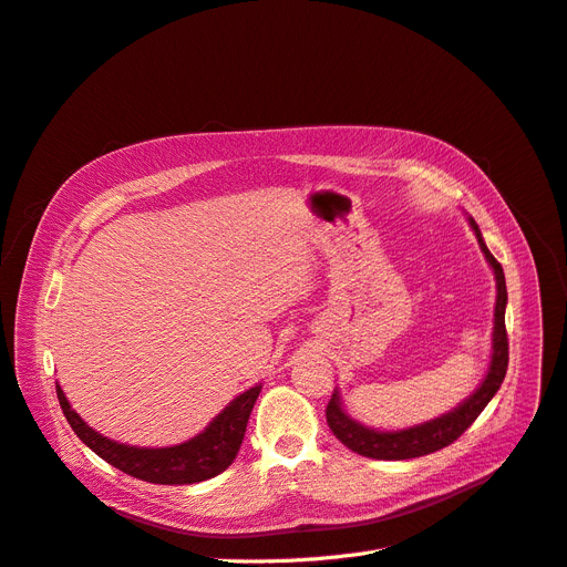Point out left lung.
I'll return each mask as SVG.
<instances>
[{
	"label": "left lung",
	"mask_w": 567,
	"mask_h": 567,
	"mask_svg": "<svg viewBox=\"0 0 567 567\" xmlns=\"http://www.w3.org/2000/svg\"><path fill=\"white\" fill-rule=\"evenodd\" d=\"M467 223H471L480 248H482L488 266L494 268V276H496L494 352H491L488 371H486L482 384L475 389L473 396H467L458 408L450 410L447 414L435 416V420H431V422L416 424V426H410L403 431H375V429H368V426L354 422L352 416L342 410L338 391H333V396L327 405V424L344 447L361 454V456L380 458V461H405V458L433 454L442 447L452 445V442L458 440L461 433L477 420L480 412L488 405L491 399L496 396V391L501 389V384L505 380L507 361H509V344H507V331H505V306H507L505 274H503V266L498 264V259L488 252L475 219L467 217Z\"/></svg>",
	"instance_id": "left-lung-1"
}]
</instances>
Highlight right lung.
<instances>
[{"mask_svg":"<svg viewBox=\"0 0 567 567\" xmlns=\"http://www.w3.org/2000/svg\"><path fill=\"white\" fill-rule=\"evenodd\" d=\"M259 391L261 384L243 391L199 435L181 442V445L157 450L122 445V442L109 440L102 433L90 429L76 414V410L69 405L60 384L58 401L73 433L96 456H102L106 463L117 467V471L153 484H196L219 475L234 463Z\"/></svg>","mask_w":567,"mask_h":567,"instance_id":"obj_1","label":"right lung"}]
</instances>
